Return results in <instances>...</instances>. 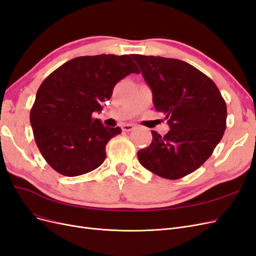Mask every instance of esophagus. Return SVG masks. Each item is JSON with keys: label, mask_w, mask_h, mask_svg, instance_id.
<instances>
[{"label": "esophagus", "mask_w": 256, "mask_h": 256, "mask_svg": "<svg viewBox=\"0 0 256 256\" xmlns=\"http://www.w3.org/2000/svg\"><path fill=\"white\" fill-rule=\"evenodd\" d=\"M136 128L134 125H131V124H124V125L122 126V130L125 131V132H129V131L134 130Z\"/></svg>", "instance_id": "34e87169"}]
</instances>
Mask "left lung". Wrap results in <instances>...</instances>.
Segmentation results:
<instances>
[{"label":"left lung","mask_w":256,"mask_h":256,"mask_svg":"<svg viewBox=\"0 0 256 256\" xmlns=\"http://www.w3.org/2000/svg\"><path fill=\"white\" fill-rule=\"evenodd\" d=\"M164 114L168 132L152 131V141L138 152L140 164L160 177L180 178L194 172L212 156L226 128V104L214 81L176 58L131 54Z\"/></svg>","instance_id":"left-lung-1"}]
</instances>
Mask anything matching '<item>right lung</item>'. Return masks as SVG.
Segmentation results:
<instances>
[{"instance_id":"add662e5","label":"right lung","mask_w":256,"mask_h":256,"mask_svg":"<svg viewBox=\"0 0 256 256\" xmlns=\"http://www.w3.org/2000/svg\"><path fill=\"white\" fill-rule=\"evenodd\" d=\"M130 74H140L131 56L100 54L68 60L42 83L30 122L38 150L58 173L79 176L102 164L106 143L122 129L104 126L92 113Z\"/></svg>"}]
</instances>
